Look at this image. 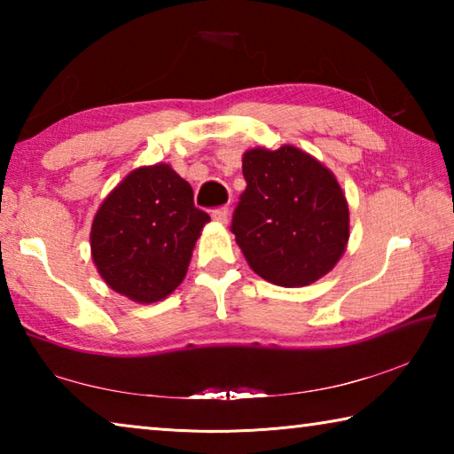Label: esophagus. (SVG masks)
<instances>
[{
    "mask_svg": "<svg viewBox=\"0 0 454 454\" xmlns=\"http://www.w3.org/2000/svg\"><path fill=\"white\" fill-rule=\"evenodd\" d=\"M228 206H220V208H214L212 210V218L216 222H222V224H226L228 222Z\"/></svg>",
    "mask_w": 454,
    "mask_h": 454,
    "instance_id": "obj_1",
    "label": "esophagus"
}]
</instances>
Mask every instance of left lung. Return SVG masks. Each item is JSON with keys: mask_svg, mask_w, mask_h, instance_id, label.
Segmentation results:
<instances>
[{"mask_svg": "<svg viewBox=\"0 0 454 454\" xmlns=\"http://www.w3.org/2000/svg\"><path fill=\"white\" fill-rule=\"evenodd\" d=\"M242 172L230 230L252 270L286 288L333 270L348 242V204L333 172L294 145L246 152Z\"/></svg>", "mask_w": 454, "mask_h": 454, "instance_id": "obj_1", "label": "left lung"}]
</instances>
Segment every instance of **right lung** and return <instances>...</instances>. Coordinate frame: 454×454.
Segmentation results:
<instances>
[{
  "label": "right lung",
  "instance_id": "right-lung-1",
  "mask_svg": "<svg viewBox=\"0 0 454 454\" xmlns=\"http://www.w3.org/2000/svg\"><path fill=\"white\" fill-rule=\"evenodd\" d=\"M208 220L170 166L137 168L99 206L91 258L112 290L136 302L162 301L186 276Z\"/></svg>",
  "mask_w": 454,
  "mask_h": 454
}]
</instances>
